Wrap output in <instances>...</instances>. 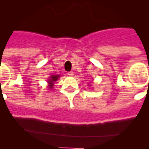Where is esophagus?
<instances>
[{
	"mask_svg": "<svg viewBox=\"0 0 149 149\" xmlns=\"http://www.w3.org/2000/svg\"><path fill=\"white\" fill-rule=\"evenodd\" d=\"M68 75L73 76L74 75V72H73V71H69V72H68Z\"/></svg>",
	"mask_w": 149,
	"mask_h": 149,
	"instance_id": "34e87169",
	"label": "esophagus"
}]
</instances>
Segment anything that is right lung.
<instances>
[{
  "instance_id": "add662e5",
  "label": "right lung",
  "mask_w": 149,
  "mask_h": 149,
  "mask_svg": "<svg viewBox=\"0 0 149 149\" xmlns=\"http://www.w3.org/2000/svg\"><path fill=\"white\" fill-rule=\"evenodd\" d=\"M59 78L58 74H55V75H51V77L49 78V80H48V84H49V88L50 89L53 88V86H54V81H56Z\"/></svg>"
}]
</instances>
